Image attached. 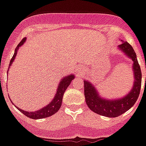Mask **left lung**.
<instances>
[{"label": "left lung", "instance_id": "left-lung-1", "mask_svg": "<svg viewBox=\"0 0 146 146\" xmlns=\"http://www.w3.org/2000/svg\"><path fill=\"white\" fill-rule=\"evenodd\" d=\"M118 47L133 61V70L134 72L135 81L130 92L120 99L106 100L98 96L95 86H92L90 82L84 81V95L88 107L95 113L108 117H118L131 108L138 99L142 85L140 66L133 47L127 42H122Z\"/></svg>", "mask_w": 146, "mask_h": 146}]
</instances>
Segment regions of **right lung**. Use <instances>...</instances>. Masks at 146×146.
Instances as JSON below:
<instances>
[{
  "mask_svg": "<svg viewBox=\"0 0 146 146\" xmlns=\"http://www.w3.org/2000/svg\"><path fill=\"white\" fill-rule=\"evenodd\" d=\"M26 38H24L21 40V42H19V44L17 45V48L15 49V52L13 56L12 57L10 62V66L12 64L13 61L14 60L15 57L17 56V50L19 47H21L23 43L26 42ZM74 79V76L70 75L68 76L64 77L63 80L60 81L58 88H57V92L54 96V98L53 99V101L50 102V104H48L46 107H44L41 110H38L37 111H34V112H31V111H24L21 109H19V111H21L22 113H23L24 115H26V117H28L32 119H42V118H45L48 117L54 114L57 111H59V109L60 108L62 104V99H63V96L64 94L66 91V89H67V87L69 86V85L70 84L71 81Z\"/></svg>",
  "mask_w": 146,
  "mask_h": 146,
  "instance_id": "right-lung-1",
  "label": "right lung"
}]
</instances>
